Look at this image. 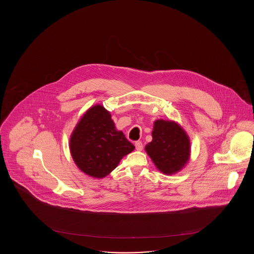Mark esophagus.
Segmentation results:
<instances>
[{"label":"esophagus","instance_id":"1","mask_svg":"<svg viewBox=\"0 0 254 254\" xmlns=\"http://www.w3.org/2000/svg\"><path fill=\"white\" fill-rule=\"evenodd\" d=\"M135 147H136V149H137V150L141 151V150L143 149V143H142L141 141L136 142V143H135Z\"/></svg>","mask_w":254,"mask_h":254}]
</instances>
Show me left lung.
Masks as SVG:
<instances>
[{
    "instance_id": "obj_1",
    "label": "left lung",
    "mask_w": 254,
    "mask_h": 254,
    "mask_svg": "<svg viewBox=\"0 0 254 254\" xmlns=\"http://www.w3.org/2000/svg\"><path fill=\"white\" fill-rule=\"evenodd\" d=\"M151 135L152 141L145 150L156 169L166 175L181 171L190 161L191 150L186 130L177 122L158 119Z\"/></svg>"
}]
</instances>
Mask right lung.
I'll return each instance as SVG.
<instances>
[{
	"instance_id": "add662e5",
	"label": "right lung",
	"mask_w": 254,
	"mask_h": 254,
	"mask_svg": "<svg viewBox=\"0 0 254 254\" xmlns=\"http://www.w3.org/2000/svg\"><path fill=\"white\" fill-rule=\"evenodd\" d=\"M134 148L123 131L117 130L110 112L99 104L85 111L69 138L74 163L97 179L109 175Z\"/></svg>"
}]
</instances>
